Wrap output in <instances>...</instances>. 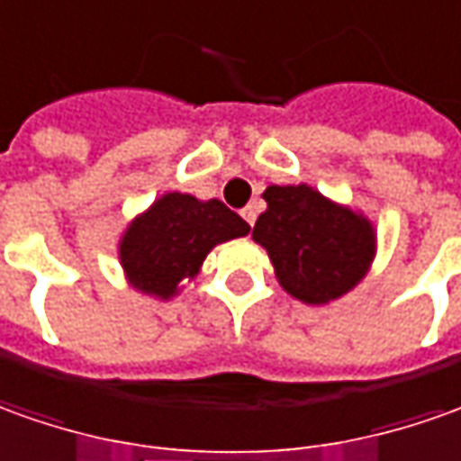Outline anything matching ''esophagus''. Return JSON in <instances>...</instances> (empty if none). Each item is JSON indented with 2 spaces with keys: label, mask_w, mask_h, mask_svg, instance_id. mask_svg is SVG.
Segmentation results:
<instances>
[{
  "label": "esophagus",
  "mask_w": 461,
  "mask_h": 461,
  "mask_svg": "<svg viewBox=\"0 0 461 461\" xmlns=\"http://www.w3.org/2000/svg\"><path fill=\"white\" fill-rule=\"evenodd\" d=\"M242 217H244V221H247V224L252 227V224H255V219H257L255 204H249V206H247V209H242Z\"/></svg>",
  "instance_id": "34e87169"
}]
</instances>
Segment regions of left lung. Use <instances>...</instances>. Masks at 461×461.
I'll list each match as a JSON object with an SVG mask.
<instances>
[{"instance_id": "1", "label": "left lung", "mask_w": 461, "mask_h": 461, "mask_svg": "<svg viewBox=\"0 0 461 461\" xmlns=\"http://www.w3.org/2000/svg\"><path fill=\"white\" fill-rule=\"evenodd\" d=\"M252 240L267 249L285 293L325 305L366 277L375 255V231L348 206L325 199L308 184L267 186Z\"/></svg>"}]
</instances>
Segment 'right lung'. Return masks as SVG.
I'll list each match as a JSON object with an SVG mask.
<instances>
[{"instance_id":"add662e5","label":"right lung","mask_w":461,"mask_h":461,"mask_svg":"<svg viewBox=\"0 0 461 461\" xmlns=\"http://www.w3.org/2000/svg\"><path fill=\"white\" fill-rule=\"evenodd\" d=\"M249 224L219 199L199 202L168 191L133 219L118 242L125 280L143 295L168 300L194 280L206 255L221 242L244 237Z\"/></svg>"}]
</instances>
